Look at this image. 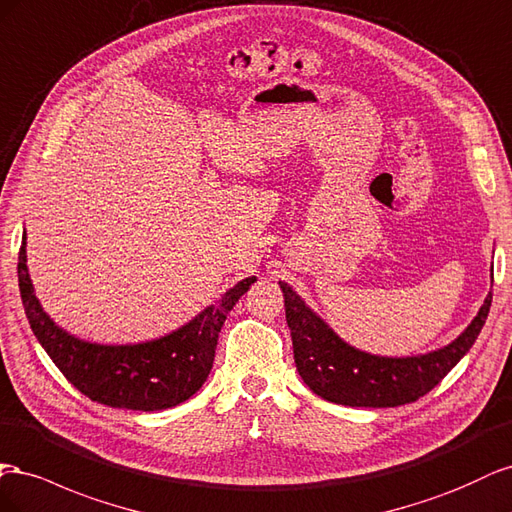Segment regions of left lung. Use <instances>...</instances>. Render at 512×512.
Masks as SVG:
<instances>
[{
	"instance_id": "1",
	"label": "left lung",
	"mask_w": 512,
	"mask_h": 512,
	"mask_svg": "<svg viewBox=\"0 0 512 512\" xmlns=\"http://www.w3.org/2000/svg\"><path fill=\"white\" fill-rule=\"evenodd\" d=\"M285 317L294 343V360L304 384L317 397L349 407H397L425 397L470 352L485 326L493 294L459 339L437 352L412 358H382L358 352L341 341L287 283Z\"/></svg>"
}]
</instances>
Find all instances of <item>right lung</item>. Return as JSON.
Returning a JSON list of instances; mask_svg holds the SVG:
<instances>
[{"label": "right lung", "instance_id": "right-lung-1", "mask_svg": "<svg viewBox=\"0 0 512 512\" xmlns=\"http://www.w3.org/2000/svg\"><path fill=\"white\" fill-rule=\"evenodd\" d=\"M25 261L23 236L17 268L21 300L29 326L55 367L92 401L137 412L167 410L193 397L210 375L218 332L229 311L257 281L255 276L240 281L169 337L139 345H96L70 337L42 311Z\"/></svg>", "mask_w": 512, "mask_h": 512}]
</instances>
